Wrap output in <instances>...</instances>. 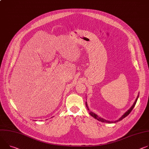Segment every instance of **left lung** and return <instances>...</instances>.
<instances>
[{"mask_svg": "<svg viewBox=\"0 0 149 149\" xmlns=\"http://www.w3.org/2000/svg\"><path fill=\"white\" fill-rule=\"evenodd\" d=\"M138 98H139V95H138V96H137V99H136V101L134 102V103L133 105L131 106V107L130 108V109L127 112H125V113L123 115V116H122L121 118H120L118 120H115V121H114V122L109 121V120H106V119H103V118H100V117L98 116L96 114H95V113H94V112H91V111H89V112H89V113H90V115L91 116H93V118H94L95 119H97V120H99V121L102 122V123H117V122H118V121H119V120H121L122 119H123L124 118H125L126 116H127L130 113V112L132 111V110L133 109V108L134 107L135 105H136V102H137V101ZM86 107H87V110H88V111H89V109H88V106H87V102H86Z\"/></svg>", "mask_w": 149, "mask_h": 149, "instance_id": "1", "label": "left lung"}]
</instances>
